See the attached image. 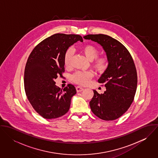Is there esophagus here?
Returning a JSON list of instances; mask_svg holds the SVG:
<instances>
[{"mask_svg": "<svg viewBox=\"0 0 158 158\" xmlns=\"http://www.w3.org/2000/svg\"><path fill=\"white\" fill-rule=\"evenodd\" d=\"M76 89H77V91L78 92H81L82 90H83V88H81V87H80V86H77L76 87Z\"/></svg>", "mask_w": 158, "mask_h": 158, "instance_id": "1", "label": "esophagus"}]
</instances>
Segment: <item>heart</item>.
<instances>
[{"instance_id": "b5f03b06", "label": "heart", "mask_w": 158, "mask_h": 158, "mask_svg": "<svg viewBox=\"0 0 158 158\" xmlns=\"http://www.w3.org/2000/svg\"><path fill=\"white\" fill-rule=\"evenodd\" d=\"M80 51L88 60L91 61V66L96 72L102 73L108 68V58L105 56H98L100 51L96 46L92 44H85L81 47ZM73 54V51L71 48H68L64 53L63 60L66 68L70 66ZM92 77V73L90 72L77 71L72 75L70 80L76 84L84 86L89 83Z\"/></svg>"}]
</instances>
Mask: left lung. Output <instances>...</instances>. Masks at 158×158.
<instances>
[{"label": "left lung", "mask_w": 158, "mask_h": 158, "mask_svg": "<svg viewBox=\"0 0 158 158\" xmlns=\"http://www.w3.org/2000/svg\"><path fill=\"white\" fill-rule=\"evenodd\" d=\"M83 38L102 45L109 60L108 68L98 80L106 90L101 94L93 90L91 111L102 120H115L128 110L134 100L137 75L133 59L124 45L108 35H88Z\"/></svg>", "instance_id": "obj_1"}]
</instances>
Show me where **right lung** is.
<instances>
[{
  "label": "right lung",
  "mask_w": 158,
  "mask_h": 158,
  "mask_svg": "<svg viewBox=\"0 0 158 158\" xmlns=\"http://www.w3.org/2000/svg\"><path fill=\"white\" fill-rule=\"evenodd\" d=\"M78 41H83L80 35L56 33L39 43L28 56L24 71L25 94L34 110L44 118L61 117L69 110L76 89L69 84L62 90L55 80L64 72L65 52Z\"/></svg>",
  "instance_id": "right-lung-1"
}]
</instances>
